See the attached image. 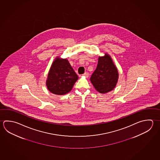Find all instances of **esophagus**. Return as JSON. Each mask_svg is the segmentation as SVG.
Returning <instances> with one entry per match:
<instances>
[{"label": "esophagus", "mask_w": 160, "mask_h": 160, "mask_svg": "<svg viewBox=\"0 0 160 160\" xmlns=\"http://www.w3.org/2000/svg\"><path fill=\"white\" fill-rule=\"evenodd\" d=\"M83 76H85L86 77H87V78H88V77H89V74H88V72H85V73L83 74Z\"/></svg>", "instance_id": "34e87169"}]
</instances>
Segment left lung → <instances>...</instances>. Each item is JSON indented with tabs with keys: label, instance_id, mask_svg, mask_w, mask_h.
I'll list each match as a JSON object with an SVG mask.
<instances>
[{
	"label": "left lung",
	"instance_id": "8db88e82",
	"mask_svg": "<svg viewBox=\"0 0 160 160\" xmlns=\"http://www.w3.org/2000/svg\"><path fill=\"white\" fill-rule=\"evenodd\" d=\"M118 78L117 69L111 57L108 54L99 57L96 69L90 78L91 82L96 90L102 93L111 91L116 86Z\"/></svg>",
	"mask_w": 160,
	"mask_h": 160
}]
</instances>
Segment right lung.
<instances>
[{"label": "right lung", "mask_w": 160, "mask_h": 160, "mask_svg": "<svg viewBox=\"0 0 160 160\" xmlns=\"http://www.w3.org/2000/svg\"><path fill=\"white\" fill-rule=\"evenodd\" d=\"M78 77L67 59L56 58L49 70L47 86L52 93L62 95L70 92Z\"/></svg>", "instance_id": "right-lung-1"}]
</instances>
